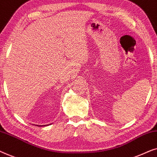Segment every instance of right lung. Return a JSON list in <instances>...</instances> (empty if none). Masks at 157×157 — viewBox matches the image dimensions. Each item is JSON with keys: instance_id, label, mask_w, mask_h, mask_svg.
Instances as JSON below:
<instances>
[{"instance_id": "obj_1", "label": "right lung", "mask_w": 157, "mask_h": 157, "mask_svg": "<svg viewBox=\"0 0 157 157\" xmlns=\"http://www.w3.org/2000/svg\"><path fill=\"white\" fill-rule=\"evenodd\" d=\"M38 126V125H37V126ZM43 126H46V125H44Z\"/></svg>"}]
</instances>
